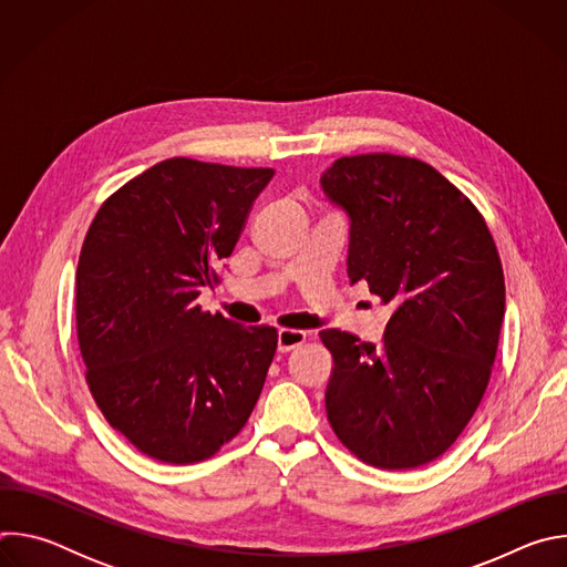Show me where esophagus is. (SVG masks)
<instances>
[{
    "label": "esophagus",
    "instance_id": "esophagus-1",
    "mask_svg": "<svg viewBox=\"0 0 567 567\" xmlns=\"http://www.w3.org/2000/svg\"><path fill=\"white\" fill-rule=\"evenodd\" d=\"M307 341V334L300 332V330H280L278 332V352L287 354L291 352L293 348L302 346Z\"/></svg>",
    "mask_w": 567,
    "mask_h": 567
}]
</instances>
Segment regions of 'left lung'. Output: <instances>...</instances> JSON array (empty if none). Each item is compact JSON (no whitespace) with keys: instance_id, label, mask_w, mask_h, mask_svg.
I'll return each instance as SVG.
<instances>
[{"instance_id":"1","label":"left lung","mask_w":567,"mask_h":567,"mask_svg":"<svg viewBox=\"0 0 567 567\" xmlns=\"http://www.w3.org/2000/svg\"><path fill=\"white\" fill-rule=\"evenodd\" d=\"M322 193L350 217L348 276L392 305L381 343L322 330L328 420L377 468H415L460 437L489 385L505 276L473 202L420 158H337Z\"/></svg>"}]
</instances>
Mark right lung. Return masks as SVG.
I'll return each mask as SVG.
<instances>
[{
  "mask_svg": "<svg viewBox=\"0 0 567 567\" xmlns=\"http://www.w3.org/2000/svg\"><path fill=\"white\" fill-rule=\"evenodd\" d=\"M271 168L173 156L99 208L75 271L85 379L112 429L166 464L215 455L245 429L278 348L195 305L219 282Z\"/></svg>",
  "mask_w": 567,
  "mask_h": 567,
  "instance_id": "right-lung-1",
  "label": "right lung"
}]
</instances>
